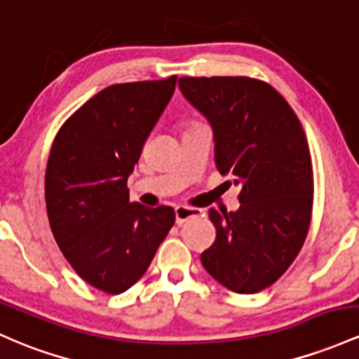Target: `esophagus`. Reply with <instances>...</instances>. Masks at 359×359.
Masks as SVG:
<instances>
[{
  "label": "esophagus",
  "instance_id": "1",
  "mask_svg": "<svg viewBox=\"0 0 359 359\" xmlns=\"http://www.w3.org/2000/svg\"><path fill=\"white\" fill-rule=\"evenodd\" d=\"M203 210L199 208H192V206H177L175 208V222L177 224H182L184 222H187L189 218H194V216H199Z\"/></svg>",
  "mask_w": 359,
  "mask_h": 359
}]
</instances>
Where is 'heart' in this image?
<instances>
[{
  "label": "heart",
  "instance_id": "b5f03b06",
  "mask_svg": "<svg viewBox=\"0 0 359 359\" xmlns=\"http://www.w3.org/2000/svg\"><path fill=\"white\" fill-rule=\"evenodd\" d=\"M192 124H199V122H196V121H192V122H189V126H192Z\"/></svg>",
  "mask_w": 359,
  "mask_h": 359
}]
</instances>
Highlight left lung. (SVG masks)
Instances as JSON below:
<instances>
[{
	"mask_svg": "<svg viewBox=\"0 0 359 359\" xmlns=\"http://www.w3.org/2000/svg\"><path fill=\"white\" fill-rule=\"evenodd\" d=\"M179 86L211 122L218 172L240 187L237 211L210 210L216 238L201 262L228 290L259 293L293 264L312 222L313 167L302 122L255 78L184 76Z\"/></svg>",
	"mask_w": 359,
	"mask_h": 359,
	"instance_id": "8db88e82",
	"label": "left lung"
}]
</instances>
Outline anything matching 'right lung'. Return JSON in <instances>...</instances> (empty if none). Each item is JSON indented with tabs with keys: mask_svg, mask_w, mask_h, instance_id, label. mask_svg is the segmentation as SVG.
Listing matches in <instances>:
<instances>
[{
	"mask_svg": "<svg viewBox=\"0 0 359 359\" xmlns=\"http://www.w3.org/2000/svg\"><path fill=\"white\" fill-rule=\"evenodd\" d=\"M177 76L112 85L66 119L50 147L46 206L66 261L93 288L129 290L175 223L170 206L129 203L128 177Z\"/></svg>",
	"mask_w": 359,
	"mask_h": 359,
	"instance_id": "right-lung-1",
	"label": "right lung"
}]
</instances>
